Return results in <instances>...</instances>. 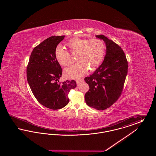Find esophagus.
<instances>
[{
  "label": "esophagus",
  "mask_w": 156,
  "mask_h": 156,
  "mask_svg": "<svg viewBox=\"0 0 156 156\" xmlns=\"http://www.w3.org/2000/svg\"><path fill=\"white\" fill-rule=\"evenodd\" d=\"M82 82V80H78V81H76V84L78 85L81 82Z\"/></svg>",
  "instance_id": "1"
}]
</instances>
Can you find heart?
Masks as SVG:
<instances>
[{"mask_svg":"<svg viewBox=\"0 0 156 156\" xmlns=\"http://www.w3.org/2000/svg\"><path fill=\"white\" fill-rule=\"evenodd\" d=\"M67 45L73 54H76V59L78 62L65 69L64 75L68 78H81L88 69L90 71L97 69L104 59L105 45L101 40L76 37L71 39ZM55 57L58 62L63 67L69 66L73 62L70 54L61 45L56 47Z\"/></svg>","mask_w":156,"mask_h":156,"instance_id":"heart-1","label":"heart"}]
</instances>
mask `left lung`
I'll return each mask as SVG.
<instances>
[{
  "label": "left lung",
  "mask_w": 156,
  "mask_h": 156,
  "mask_svg": "<svg viewBox=\"0 0 156 156\" xmlns=\"http://www.w3.org/2000/svg\"><path fill=\"white\" fill-rule=\"evenodd\" d=\"M96 37L105 43L106 55L102 64L84 79L89 87L85 99L89 107L102 111L109 108L120 96L128 64L125 52L119 45L104 35Z\"/></svg>",
  "instance_id": "left-lung-1"
}]
</instances>
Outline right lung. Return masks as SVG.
Masks as SVG:
<instances>
[{"instance_id":"1","label":"right lung","mask_w":156,"mask_h":156,"mask_svg":"<svg viewBox=\"0 0 156 156\" xmlns=\"http://www.w3.org/2000/svg\"><path fill=\"white\" fill-rule=\"evenodd\" d=\"M65 36H51L36 46L27 67V80L34 96L45 107L57 110L69 102L68 97L74 89V80L59 82L62 69L55 57V50Z\"/></svg>"}]
</instances>
